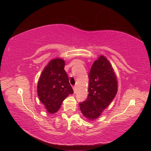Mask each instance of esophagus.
<instances>
[{
	"label": "esophagus",
	"mask_w": 151,
	"mask_h": 151,
	"mask_svg": "<svg viewBox=\"0 0 151 151\" xmlns=\"http://www.w3.org/2000/svg\"><path fill=\"white\" fill-rule=\"evenodd\" d=\"M73 91H74V93H76V86H73Z\"/></svg>",
	"instance_id": "esophagus-1"
}]
</instances>
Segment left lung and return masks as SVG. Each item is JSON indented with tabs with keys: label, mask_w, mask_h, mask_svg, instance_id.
Returning a JSON list of instances; mask_svg holds the SVG:
<instances>
[{
	"label": "left lung",
	"mask_w": 151,
	"mask_h": 151,
	"mask_svg": "<svg viewBox=\"0 0 151 151\" xmlns=\"http://www.w3.org/2000/svg\"><path fill=\"white\" fill-rule=\"evenodd\" d=\"M88 94L80 109L89 121L100 116L117 93V79L109 61L101 55L94 61L88 74Z\"/></svg>",
	"instance_id": "1"
}]
</instances>
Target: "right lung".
I'll list each match as a JSON object with an SVG mask.
<instances>
[{"label":"right lung","instance_id":"add662e5","mask_svg":"<svg viewBox=\"0 0 151 151\" xmlns=\"http://www.w3.org/2000/svg\"><path fill=\"white\" fill-rule=\"evenodd\" d=\"M65 65V60L61 58L51 60L42 70L38 82V96L50 114L57 112L63 101L73 93L64 69Z\"/></svg>","mask_w":151,"mask_h":151}]
</instances>
